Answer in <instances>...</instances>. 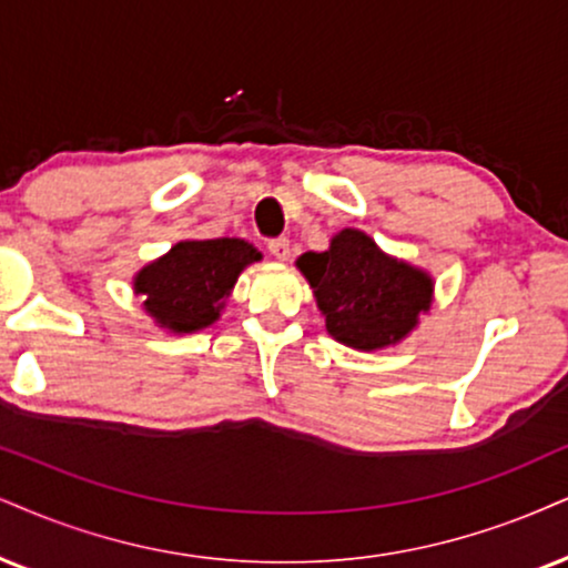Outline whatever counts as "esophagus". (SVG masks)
I'll return each instance as SVG.
<instances>
[{
    "label": "esophagus",
    "mask_w": 568,
    "mask_h": 568,
    "mask_svg": "<svg viewBox=\"0 0 568 568\" xmlns=\"http://www.w3.org/2000/svg\"><path fill=\"white\" fill-rule=\"evenodd\" d=\"M268 252L276 261H286L290 257V240L286 236H278V240H271L268 242Z\"/></svg>",
    "instance_id": "obj_1"
}]
</instances>
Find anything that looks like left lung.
<instances>
[{
    "instance_id": "left-lung-1",
    "label": "left lung",
    "mask_w": 568,
    "mask_h": 568,
    "mask_svg": "<svg viewBox=\"0 0 568 568\" xmlns=\"http://www.w3.org/2000/svg\"><path fill=\"white\" fill-rule=\"evenodd\" d=\"M297 268L332 339L361 353L400 345L434 303L432 273L387 255L361 229L337 231L328 250L300 255Z\"/></svg>"
}]
</instances>
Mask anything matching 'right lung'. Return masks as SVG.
Returning <instances> with one entry per match:
<instances>
[{"label":"right lung","mask_w":568,"mask_h":568,"mask_svg":"<svg viewBox=\"0 0 568 568\" xmlns=\"http://www.w3.org/2000/svg\"><path fill=\"white\" fill-rule=\"evenodd\" d=\"M263 252L236 236L181 240L158 261L134 273V295L144 297V313L171 334H194L213 326L236 278Z\"/></svg>","instance_id":"1"}]
</instances>
